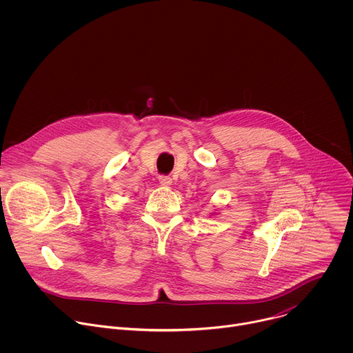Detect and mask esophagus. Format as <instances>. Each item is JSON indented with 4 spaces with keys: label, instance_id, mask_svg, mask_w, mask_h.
<instances>
[{
    "label": "esophagus",
    "instance_id": "34e87169",
    "mask_svg": "<svg viewBox=\"0 0 353 353\" xmlns=\"http://www.w3.org/2000/svg\"><path fill=\"white\" fill-rule=\"evenodd\" d=\"M159 183H161L162 185H166V187H169V185L172 184V177L162 174V176H159Z\"/></svg>",
    "mask_w": 353,
    "mask_h": 353
}]
</instances>
